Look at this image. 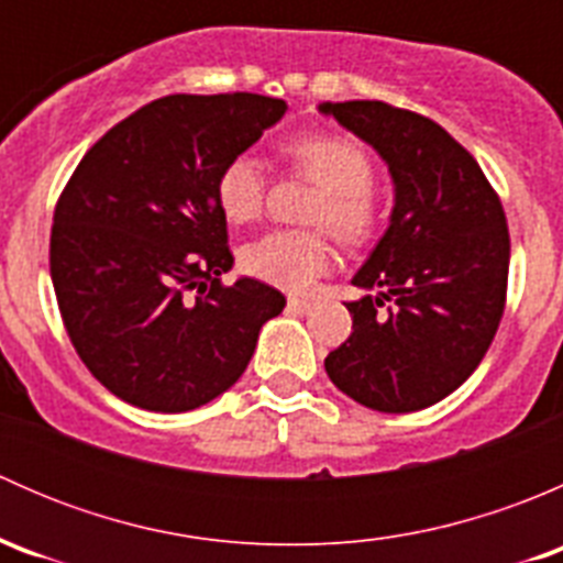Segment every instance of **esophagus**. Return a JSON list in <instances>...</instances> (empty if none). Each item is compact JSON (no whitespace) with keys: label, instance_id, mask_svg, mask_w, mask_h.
Masks as SVG:
<instances>
[{"label":"esophagus","instance_id":"1","mask_svg":"<svg viewBox=\"0 0 563 563\" xmlns=\"http://www.w3.org/2000/svg\"><path fill=\"white\" fill-rule=\"evenodd\" d=\"M288 310H291V313H299V316H305V313H310V310H313V302H310V299L288 297Z\"/></svg>","mask_w":563,"mask_h":563}]
</instances>
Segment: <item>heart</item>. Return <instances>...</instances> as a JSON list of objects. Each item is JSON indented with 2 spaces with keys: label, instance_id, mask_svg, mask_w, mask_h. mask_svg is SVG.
Returning <instances> with one entry per match:
<instances>
[{
  "label": "heart",
  "instance_id": "b5f03b06",
  "mask_svg": "<svg viewBox=\"0 0 563 563\" xmlns=\"http://www.w3.org/2000/svg\"><path fill=\"white\" fill-rule=\"evenodd\" d=\"M283 152L294 172L321 185V196L310 207V223L329 229L349 247L367 245L382 225L371 155L345 135H297L283 144ZM214 198L231 223L258 220L266 207L264 166L253 155L231 157L214 181ZM240 261L250 277L302 291L329 266V240L323 231H269L242 247Z\"/></svg>",
  "mask_w": 563,
  "mask_h": 563
}]
</instances>
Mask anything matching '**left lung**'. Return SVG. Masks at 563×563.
Instances as JSON below:
<instances>
[{"mask_svg":"<svg viewBox=\"0 0 563 563\" xmlns=\"http://www.w3.org/2000/svg\"><path fill=\"white\" fill-rule=\"evenodd\" d=\"M387 161L391 223L354 275L351 334L323 360L340 391L384 413L452 395L479 367L507 305L509 229L479 163L441 124L382 100L323 103Z\"/></svg>","mask_w":563,"mask_h":563,"instance_id":"left-lung-1","label":"left lung"}]
</instances>
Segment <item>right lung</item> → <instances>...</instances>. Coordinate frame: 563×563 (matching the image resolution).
<instances>
[{"label": "right lung", "mask_w": 563, "mask_h": 563, "mask_svg": "<svg viewBox=\"0 0 563 563\" xmlns=\"http://www.w3.org/2000/svg\"><path fill=\"white\" fill-rule=\"evenodd\" d=\"M266 95H168L113 124L67 179L51 225V280L67 338L130 406L181 413L245 373L286 297L234 255L214 181L286 113Z\"/></svg>", "instance_id": "right-lung-1"}]
</instances>
